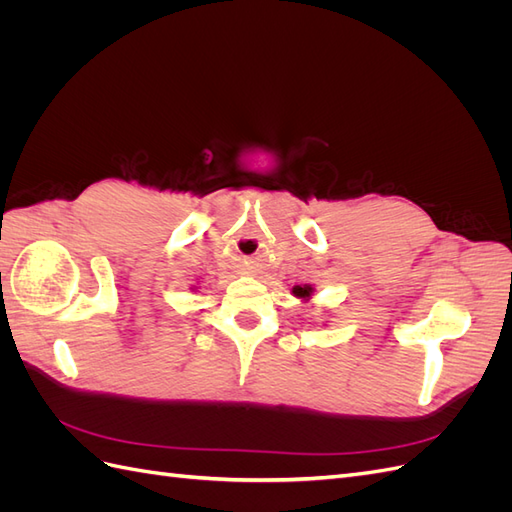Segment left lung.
Segmentation results:
<instances>
[{"instance_id": "obj_1", "label": "left lung", "mask_w": 512, "mask_h": 512, "mask_svg": "<svg viewBox=\"0 0 512 512\" xmlns=\"http://www.w3.org/2000/svg\"><path fill=\"white\" fill-rule=\"evenodd\" d=\"M292 292L297 294V297H301V299H307L309 294H312V288H309V286H303V288H301V286H297V288H294Z\"/></svg>"}]
</instances>
